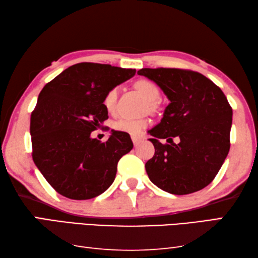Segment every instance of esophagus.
I'll return each mask as SVG.
<instances>
[{
  "mask_svg": "<svg viewBox=\"0 0 258 258\" xmlns=\"http://www.w3.org/2000/svg\"><path fill=\"white\" fill-rule=\"evenodd\" d=\"M132 141H133V144L134 147H138V145L142 142V139L141 138H132Z\"/></svg>",
  "mask_w": 258,
  "mask_h": 258,
  "instance_id": "34e87169",
  "label": "esophagus"
}]
</instances>
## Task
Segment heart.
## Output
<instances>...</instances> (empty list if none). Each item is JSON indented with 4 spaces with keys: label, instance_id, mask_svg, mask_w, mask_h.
Returning a JSON list of instances; mask_svg holds the SVG:
<instances>
[{
    "label": "heart",
    "instance_id": "heart-1",
    "mask_svg": "<svg viewBox=\"0 0 258 258\" xmlns=\"http://www.w3.org/2000/svg\"><path fill=\"white\" fill-rule=\"evenodd\" d=\"M135 88L142 93L145 99H147L150 104V109L156 108V104L154 101L158 100L159 92L158 87L153 82L149 80H139L135 82ZM117 95H118V88H111L106 92L104 97V107L107 111H114L116 107L117 101ZM149 125V120L147 118H140V119H133V118H119L118 120L115 121L114 127L126 134H130L131 137H139L143 133V130Z\"/></svg>",
    "mask_w": 258,
    "mask_h": 258
}]
</instances>
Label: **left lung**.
<instances>
[{
  "instance_id": "1",
  "label": "left lung",
  "mask_w": 258,
  "mask_h": 258,
  "mask_svg": "<svg viewBox=\"0 0 258 258\" xmlns=\"http://www.w3.org/2000/svg\"><path fill=\"white\" fill-rule=\"evenodd\" d=\"M138 74L161 89L169 104L148 131L154 156L145 170L167 193L186 195L207 187L230 149L232 109L221 89L203 74L179 69H141ZM180 139L179 144L172 142ZM167 138V145L161 144ZM171 144L169 145V143Z\"/></svg>"
}]
</instances>
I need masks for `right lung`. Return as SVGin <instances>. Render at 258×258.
I'll return each instance as SVG.
<instances>
[{"instance_id":"obj_1","label":"right lung","mask_w":258,"mask_h":258,"mask_svg":"<svg viewBox=\"0 0 258 258\" xmlns=\"http://www.w3.org/2000/svg\"><path fill=\"white\" fill-rule=\"evenodd\" d=\"M135 70L78 63L43 88L30 118L32 159L48 184L71 200H89L113 184L117 163L133 149L130 135L111 130L105 143L91 138L108 118L104 97Z\"/></svg>"}]
</instances>
